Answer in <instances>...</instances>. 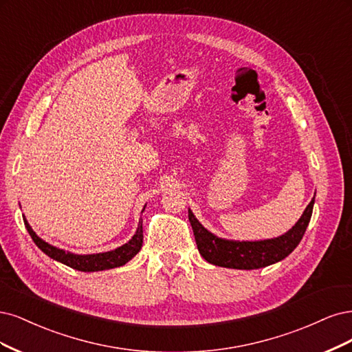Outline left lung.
I'll use <instances>...</instances> for the list:
<instances>
[{"label": "left lung", "instance_id": "left-lung-1", "mask_svg": "<svg viewBox=\"0 0 352 352\" xmlns=\"http://www.w3.org/2000/svg\"><path fill=\"white\" fill-rule=\"evenodd\" d=\"M313 205L314 197L302 212L298 222L288 232L262 241H234L219 238L209 232L190 209L188 221L192 232H195L199 253L206 262L221 267L252 270L280 262L294 252V248L300 244L305 230H307Z\"/></svg>", "mask_w": 352, "mask_h": 352}]
</instances>
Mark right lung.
<instances>
[{"label": "right lung", "instance_id": "obj_1", "mask_svg": "<svg viewBox=\"0 0 352 352\" xmlns=\"http://www.w3.org/2000/svg\"><path fill=\"white\" fill-rule=\"evenodd\" d=\"M23 221L33 243H35L45 254L56 260V262L82 272H98V270L114 269V267L126 265L140 252L142 244H143V221L142 219L139 221L138 230H135V234L133 235V238L129 243L122 244L121 247L116 248V250L96 253V254H74V253L63 250V248L54 247L36 235V232L32 230V226L29 225L26 218H23Z\"/></svg>", "mask_w": 352, "mask_h": 352}]
</instances>
